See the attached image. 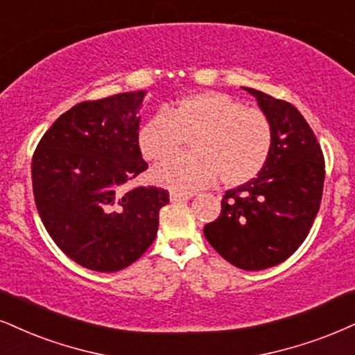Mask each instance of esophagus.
<instances>
[{"label": "esophagus", "instance_id": "obj_1", "mask_svg": "<svg viewBox=\"0 0 355 355\" xmlns=\"http://www.w3.org/2000/svg\"><path fill=\"white\" fill-rule=\"evenodd\" d=\"M191 198H192V194H184V192H171L169 194L171 202H181V200H187Z\"/></svg>", "mask_w": 355, "mask_h": 355}]
</instances>
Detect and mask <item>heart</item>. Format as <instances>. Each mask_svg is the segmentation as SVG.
Masks as SVG:
<instances>
[{
    "label": "heart",
    "instance_id": "b5f03b06",
    "mask_svg": "<svg viewBox=\"0 0 355 355\" xmlns=\"http://www.w3.org/2000/svg\"><path fill=\"white\" fill-rule=\"evenodd\" d=\"M191 143V155L153 169L156 184L174 192L209 187L220 176L225 186H242L261 173L273 146V130L263 112L217 92L187 95L141 126L138 144L153 163L169 159Z\"/></svg>",
    "mask_w": 355,
    "mask_h": 355
}]
</instances>
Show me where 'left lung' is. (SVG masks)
<instances>
[{"instance_id":"8db88e82","label":"left lung","mask_w":355,"mask_h":355,"mask_svg":"<svg viewBox=\"0 0 355 355\" xmlns=\"http://www.w3.org/2000/svg\"><path fill=\"white\" fill-rule=\"evenodd\" d=\"M243 89L270 120L273 146L257 178L225 192L220 216L204 227V235L232 265L258 271L290 258L308 237L321 205L324 156L291 103Z\"/></svg>"}]
</instances>
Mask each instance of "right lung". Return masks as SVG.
I'll return each instance as SVG.
<instances>
[{
	"mask_svg": "<svg viewBox=\"0 0 355 355\" xmlns=\"http://www.w3.org/2000/svg\"><path fill=\"white\" fill-rule=\"evenodd\" d=\"M146 92L82 102L44 133L33 156L39 216L57 247L84 268L113 273L137 261L155 242L161 187L123 184L148 169L138 144Z\"/></svg>",
	"mask_w": 355,
	"mask_h": 355,
	"instance_id": "right-lung-1",
	"label": "right lung"
}]
</instances>
